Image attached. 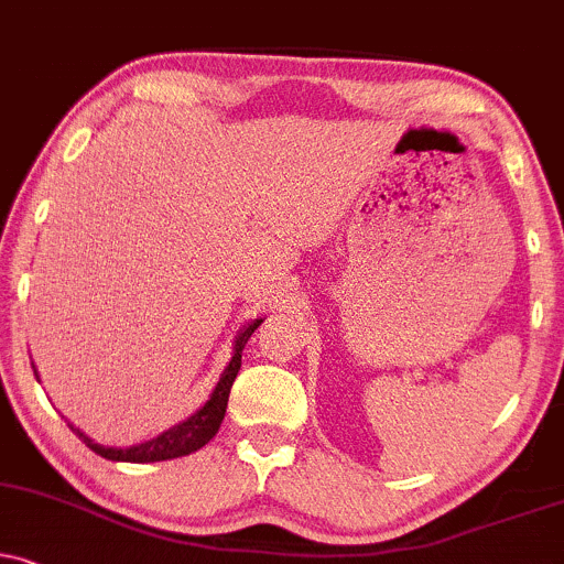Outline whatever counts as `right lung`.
I'll list each match as a JSON object with an SVG mask.
<instances>
[{"mask_svg":"<svg viewBox=\"0 0 564 564\" xmlns=\"http://www.w3.org/2000/svg\"><path fill=\"white\" fill-rule=\"evenodd\" d=\"M263 318H256V322H250L246 329L240 332L238 339H235V356L229 360V366L225 368V373H221L217 389H214L212 400L206 402L204 408L198 410V413H193L191 419L177 423V426H172L170 431H164V434H159L156 440L145 442V444H138V447H128V449H117V447H104V444H96L94 440H88L86 434H83L80 429H73L75 434L80 436L83 442H86V447H90L96 452V455L107 457V460H120V463H156V460H172V457H183V455H191V452H196L204 447L217 436V431L221 426V419H225V410H227V400H229V389H232V381L238 377L240 371V364H242V347L253 335L256 329H259Z\"/></svg>","mask_w":564,"mask_h":564,"instance_id":"1","label":"right lung"}]
</instances>
